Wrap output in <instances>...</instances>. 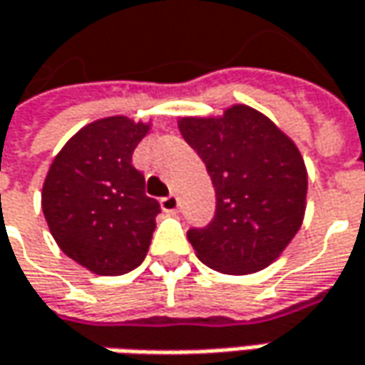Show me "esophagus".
<instances>
[{
  "instance_id": "34e87169",
  "label": "esophagus",
  "mask_w": 365,
  "mask_h": 365,
  "mask_svg": "<svg viewBox=\"0 0 365 365\" xmlns=\"http://www.w3.org/2000/svg\"><path fill=\"white\" fill-rule=\"evenodd\" d=\"M160 207L164 213H176V211H178V199H176V195L164 197L160 201Z\"/></svg>"
}]
</instances>
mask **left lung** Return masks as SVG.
<instances>
[{
    "label": "left lung",
    "mask_w": 365,
    "mask_h": 365,
    "mask_svg": "<svg viewBox=\"0 0 365 365\" xmlns=\"http://www.w3.org/2000/svg\"><path fill=\"white\" fill-rule=\"evenodd\" d=\"M178 130L215 189L213 221L187 233L197 258L233 276L268 268L304 219L309 178L299 146L244 103L221 115L178 118Z\"/></svg>",
    "instance_id": "1"
}]
</instances>
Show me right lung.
<instances>
[{
	"label": "right lung",
	"mask_w": 365,
	"mask_h": 365,
	"mask_svg": "<svg viewBox=\"0 0 365 365\" xmlns=\"http://www.w3.org/2000/svg\"><path fill=\"white\" fill-rule=\"evenodd\" d=\"M152 121L101 118L54 156L42 185V213L56 245L99 276H121L148 254L160 205L146 197L132 154Z\"/></svg>",
	"instance_id": "add662e5"
}]
</instances>
